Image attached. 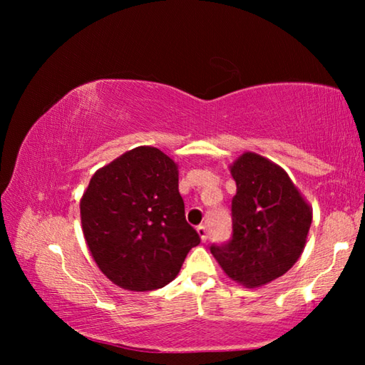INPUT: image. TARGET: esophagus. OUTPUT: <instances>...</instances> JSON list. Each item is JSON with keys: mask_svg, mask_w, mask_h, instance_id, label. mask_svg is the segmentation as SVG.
<instances>
[{"mask_svg": "<svg viewBox=\"0 0 365 365\" xmlns=\"http://www.w3.org/2000/svg\"><path fill=\"white\" fill-rule=\"evenodd\" d=\"M196 232H197V235H200V238L202 240V242H206V240H207V227L200 225L196 228Z\"/></svg>", "mask_w": 365, "mask_h": 365, "instance_id": "obj_1", "label": "esophagus"}]
</instances>
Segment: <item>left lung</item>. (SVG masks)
Wrapping results in <instances>:
<instances>
[{
	"instance_id": "8db88e82",
	"label": "left lung",
	"mask_w": 365,
	"mask_h": 365,
	"mask_svg": "<svg viewBox=\"0 0 365 365\" xmlns=\"http://www.w3.org/2000/svg\"><path fill=\"white\" fill-rule=\"evenodd\" d=\"M232 238L211 245L212 256L232 280L265 285L293 267L304 250L312 209L285 170L255 153L232 165Z\"/></svg>"
}]
</instances>
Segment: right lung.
<instances>
[{"label":"right lung","mask_w":365,"mask_h":365,"mask_svg":"<svg viewBox=\"0 0 365 365\" xmlns=\"http://www.w3.org/2000/svg\"><path fill=\"white\" fill-rule=\"evenodd\" d=\"M80 217L98 267L132 292L168 285L201 242L185 219L177 164L151 146L98 170L80 201Z\"/></svg>","instance_id":"right-lung-1"}]
</instances>
